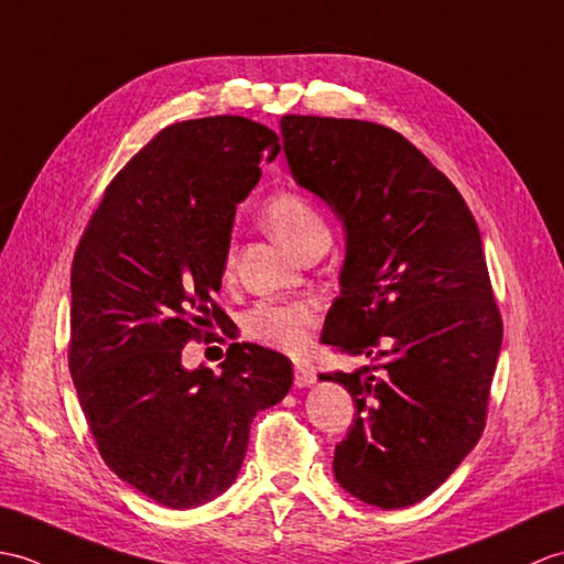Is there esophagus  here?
I'll list each match as a JSON object with an SVG mask.
<instances>
[{
	"instance_id": "obj_1",
	"label": "esophagus",
	"mask_w": 564,
	"mask_h": 564,
	"mask_svg": "<svg viewBox=\"0 0 564 564\" xmlns=\"http://www.w3.org/2000/svg\"><path fill=\"white\" fill-rule=\"evenodd\" d=\"M314 381H316V369L306 365V361H294V383L299 388H304V386H311Z\"/></svg>"
}]
</instances>
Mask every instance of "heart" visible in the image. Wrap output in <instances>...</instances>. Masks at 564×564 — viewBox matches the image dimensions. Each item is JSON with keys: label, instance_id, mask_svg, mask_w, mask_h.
<instances>
[{"label": "heart", "instance_id": "1", "mask_svg": "<svg viewBox=\"0 0 564 564\" xmlns=\"http://www.w3.org/2000/svg\"><path fill=\"white\" fill-rule=\"evenodd\" d=\"M262 221L274 239L296 250L306 239L325 231V221L318 209L304 195L278 193L262 209ZM234 270V250H227L224 272ZM316 323V306L306 299H274L260 302L243 318V333L250 340L284 352H296L308 340V330Z\"/></svg>", "mask_w": 564, "mask_h": 564}]
</instances>
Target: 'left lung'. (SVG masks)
Listing matches in <instances>:
<instances>
[{
    "label": "left lung",
    "mask_w": 564,
    "mask_h": 564,
    "mask_svg": "<svg viewBox=\"0 0 564 564\" xmlns=\"http://www.w3.org/2000/svg\"><path fill=\"white\" fill-rule=\"evenodd\" d=\"M280 124L296 183L347 234L343 292L321 343L371 359L352 373H321L357 408L335 446V478L367 505L410 507L485 430L502 316L478 224L456 185L386 124L318 116Z\"/></svg>",
    "instance_id": "1"
}]
</instances>
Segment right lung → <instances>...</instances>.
<instances>
[{
	"label": "right lung",
	"instance_id": "1",
	"mask_svg": "<svg viewBox=\"0 0 564 564\" xmlns=\"http://www.w3.org/2000/svg\"><path fill=\"white\" fill-rule=\"evenodd\" d=\"M280 154L241 116L173 122L106 187L72 260L69 373L98 454L154 502L191 509L236 480L250 422L292 388V361L234 343L187 371L217 304L236 205Z\"/></svg>",
	"mask_w": 564,
	"mask_h": 564
}]
</instances>
